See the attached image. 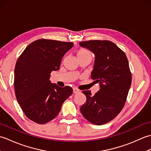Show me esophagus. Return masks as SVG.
Returning a JSON list of instances; mask_svg holds the SVG:
<instances>
[{"instance_id": "34e87169", "label": "esophagus", "mask_w": 151, "mask_h": 151, "mask_svg": "<svg viewBox=\"0 0 151 151\" xmlns=\"http://www.w3.org/2000/svg\"><path fill=\"white\" fill-rule=\"evenodd\" d=\"M79 92H80V90L76 88H73V93H79Z\"/></svg>"}]
</instances>
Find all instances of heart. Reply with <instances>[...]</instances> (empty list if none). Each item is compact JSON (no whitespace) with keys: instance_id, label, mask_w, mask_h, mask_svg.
Returning <instances> with one entry per match:
<instances>
[{"instance_id":"1","label":"heart","mask_w":151,"mask_h":151,"mask_svg":"<svg viewBox=\"0 0 151 151\" xmlns=\"http://www.w3.org/2000/svg\"><path fill=\"white\" fill-rule=\"evenodd\" d=\"M87 54H91L89 53V51H88L86 49H80L77 52V56H85V55H87Z\"/></svg>"}]
</instances>
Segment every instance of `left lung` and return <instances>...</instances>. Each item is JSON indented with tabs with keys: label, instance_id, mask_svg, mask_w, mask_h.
I'll use <instances>...</instances> for the list:
<instances>
[{
	"label": "left lung",
	"instance_id": "1",
	"mask_svg": "<svg viewBox=\"0 0 151 151\" xmlns=\"http://www.w3.org/2000/svg\"><path fill=\"white\" fill-rule=\"evenodd\" d=\"M80 45L95 54L94 69L91 77L100 84L94 95L83 91L86 101L81 113L92 124L102 125L117 116L123 108L132 83L129 61L126 54L108 40L82 41Z\"/></svg>",
	"mask_w": 151,
	"mask_h": 151
}]
</instances>
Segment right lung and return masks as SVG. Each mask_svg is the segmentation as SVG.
I'll list each match as a JSON object with an SVG mask.
<instances>
[{
    "label": "right lung",
    "instance_id": "1",
    "mask_svg": "<svg viewBox=\"0 0 151 151\" xmlns=\"http://www.w3.org/2000/svg\"><path fill=\"white\" fill-rule=\"evenodd\" d=\"M73 42L40 39L31 43L19 56L14 70L15 96L26 116L42 124L55 118L73 93L69 86L59 87L50 81L60 69L63 56Z\"/></svg>",
    "mask_w": 151,
    "mask_h": 151
}]
</instances>
